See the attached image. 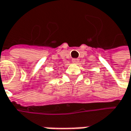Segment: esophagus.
<instances>
[{"instance_id":"1","label":"esophagus","mask_w":131,"mask_h":131,"mask_svg":"<svg viewBox=\"0 0 131 131\" xmlns=\"http://www.w3.org/2000/svg\"><path fill=\"white\" fill-rule=\"evenodd\" d=\"M73 61L74 62H78L79 59H78V58H73Z\"/></svg>"}]
</instances>
